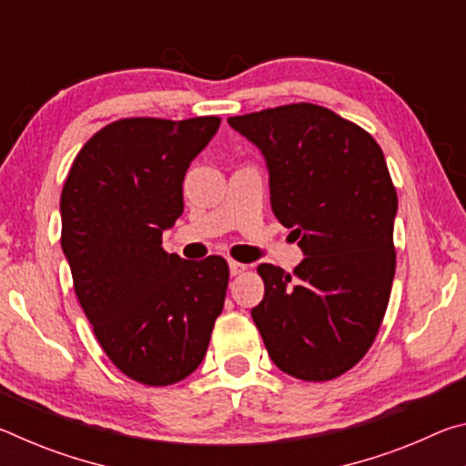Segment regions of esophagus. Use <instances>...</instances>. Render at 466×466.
<instances>
[{"label":"esophagus","mask_w":466,"mask_h":466,"mask_svg":"<svg viewBox=\"0 0 466 466\" xmlns=\"http://www.w3.org/2000/svg\"><path fill=\"white\" fill-rule=\"evenodd\" d=\"M247 269H248V265L238 263V261H230V273L234 275V278H236V275H242Z\"/></svg>","instance_id":"esophagus-1"}]
</instances>
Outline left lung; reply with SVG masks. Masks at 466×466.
Here are the masks:
<instances>
[{"mask_svg": "<svg viewBox=\"0 0 466 466\" xmlns=\"http://www.w3.org/2000/svg\"><path fill=\"white\" fill-rule=\"evenodd\" d=\"M228 123L261 147L275 218L299 240L294 273L263 263L252 320L281 372L327 382L366 356L389 306L397 188L376 139L312 102Z\"/></svg>", "mask_w": 466, "mask_h": 466, "instance_id": "left-lung-1", "label": "left lung"}]
</instances>
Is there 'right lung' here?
I'll list each match as a JSON object with an SVG mask.
<instances>
[{
  "instance_id": "right-lung-1",
  "label": "right lung",
  "mask_w": 466,
  "mask_h": 466,
  "mask_svg": "<svg viewBox=\"0 0 466 466\" xmlns=\"http://www.w3.org/2000/svg\"><path fill=\"white\" fill-rule=\"evenodd\" d=\"M219 116L108 123L77 152L61 191V248L94 335L125 376L168 386L193 374L222 314L226 258L162 248L183 180Z\"/></svg>"
}]
</instances>
